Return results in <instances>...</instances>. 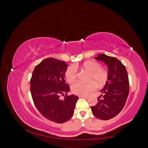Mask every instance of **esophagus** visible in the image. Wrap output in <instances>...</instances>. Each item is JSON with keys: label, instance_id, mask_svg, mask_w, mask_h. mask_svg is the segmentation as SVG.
<instances>
[{"label": "esophagus", "instance_id": "1", "mask_svg": "<svg viewBox=\"0 0 148 148\" xmlns=\"http://www.w3.org/2000/svg\"><path fill=\"white\" fill-rule=\"evenodd\" d=\"M79 97H82L84 98V99H87L88 96L87 95H79Z\"/></svg>", "mask_w": 148, "mask_h": 148}]
</instances>
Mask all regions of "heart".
Here are the masks:
<instances>
[{"label": "heart", "instance_id": "heart-1", "mask_svg": "<svg viewBox=\"0 0 148 148\" xmlns=\"http://www.w3.org/2000/svg\"><path fill=\"white\" fill-rule=\"evenodd\" d=\"M75 69H80L88 72L86 83L76 82L71 86V91L73 94L84 95L94 90L96 86H101L107 82L109 77L108 69L100 66L99 63L94 60H88L82 65L69 66L65 73L66 82L73 83L76 79V71Z\"/></svg>", "mask_w": 148, "mask_h": 148}]
</instances>
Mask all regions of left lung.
<instances>
[{"mask_svg": "<svg viewBox=\"0 0 148 148\" xmlns=\"http://www.w3.org/2000/svg\"><path fill=\"white\" fill-rule=\"evenodd\" d=\"M95 60L106 64L109 77L97 97L96 105L91 107L95 117L102 120H109L118 115L124 108L129 94L128 72L121 61L106 54H98Z\"/></svg>", "mask_w": 148, "mask_h": 148, "instance_id": "obj_1", "label": "left lung"}]
</instances>
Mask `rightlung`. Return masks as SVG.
<instances>
[{
  "label": "right lung",
  "instance_id": "right-lung-1",
  "mask_svg": "<svg viewBox=\"0 0 148 148\" xmlns=\"http://www.w3.org/2000/svg\"><path fill=\"white\" fill-rule=\"evenodd\" d=\"M67 66L63 61L46 58L35 66L30 80L34 105L43 117L56 123H63L70 119L79 99L74 94H66L70 91L65 79ZM65 93L64 100H60V95Z\"/></svg>",
  "mask_w": 148,
  "mask_h": 148
}]
</instances>
